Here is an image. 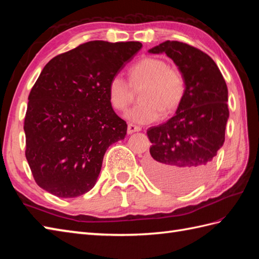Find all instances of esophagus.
Listing matches in <instances>:
<instances>
[{"instance_id":"obj_1","label":"esophagus","mask_w":259,"mask_h":259,"mask_svg":"<svg viewBox=\"0 0 259 259\" xmlns=\"http://www.w3.org/2000/svg\"><path fill=\"white\" fill-rule=\"evenodd\" d=\"M141 130V128L140 126H138V125H135V124H133V123H129L128 124V135H131V134H134V133H138V131H140Z\"/></svg>"}]
</instances>
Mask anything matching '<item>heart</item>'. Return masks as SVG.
Returning a JSON list of instances; mask_svg holds the SVG:
<instances>
[{
  "label": "heart",
  "instance_id": "obj_1",
  "mask_svg": "<svg viewBox=\"0 0 259 259\" xmlns=\"http://www.w3.org/2000/svg\"><path fill=\"white\" fill-rule=\"evenodd\" d=\"M129 83L121 75H114L108 85L111 106L123 111L133 101L134 91L141 89L140 101L125 112L131 122L147 124L156 121L160 114H169L179 107L185 95V79L178 69L169 67L162 59H141L128 71Z\"/></svg>",
  "mask_w": 259,
  "mask_h": 259
}]
</instances>
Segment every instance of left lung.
Segmentation results:
<instances>
[{
	"instance_id": "left-lung-1",
	"label": "left lung",
	"mask_w": 259,
	"mask_h": 259,
	"mask_svg": "<svg viewBox=\"0 0 259 259\" xmlns=\"http://www.w3.org/2000/svg\"><path fill=\"white\" fill-rule=\"evenodd\" d=\"M148 52L166 53L183 74L186 89L174 117L147 131L152 146L146 171L164 189L189 191L208 177L224 145L229 118L226 82L208 54L186 43L166 41Z\"/></svg>"
}]
</instances>
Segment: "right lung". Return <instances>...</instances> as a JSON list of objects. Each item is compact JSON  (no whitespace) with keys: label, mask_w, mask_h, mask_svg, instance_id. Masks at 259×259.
<instances>
[{"label":"right lung","mask_w":259,"mask_h":259,"mask_svg":"<svg viewBox=\"0 0 259 259\" xmlns=\"http://www.w3.org/2000/svg\"><path fill=\"white\" fill-rule=\"evenodd\" d=\"M140 42L91 41L47 63L29 96L25 157L35 183L60 198L95 187L109 146L124 139L108 85L141 49Z\"/></svg>","instance_id":"obj_1"}]
</instances>
